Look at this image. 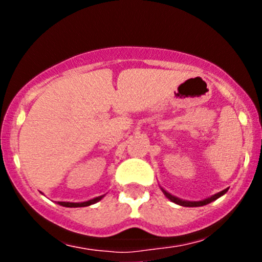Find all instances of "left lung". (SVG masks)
<instances>
[{
    "instance_id": "1",
    "label": "left lung",
    "mask_w": 262,
    "mask_h": 262,
    "mask_svg": "<svg viewBox=\"0 0 262 262\" xmlns=\"http://www.w3.org/2000/svg\"><path fill=\"white\" fill-rule=\"evenodd\" d=\"M161 190H162V192L165 194V196L167 198V199H170L172 203H175V204L181 205V207H191V208L192 207H203V205L209 204V203L214 202V200H216L218 198L223 196V195L226 194L227 191H228V189H224V190H222V191L216 192V194H214L210 198H207V199H204V200H199V202H189V200H182V199H180V198H178V196H175V195L170 194V192L166 191L163 187H161Z\"/></svg>"
}]
</instances>
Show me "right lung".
Returning a JSON list of instances; mask_svg holds the SVG:
<instances>
[{
  "mask_svg": "<svg viewBox=\"0 0 262 262\" xmlns=\"http://www.w3.org/2000/svg\"><path fill=\"white\" fill-rule=\"evenodd\" d=\"M105 195H101V196H96L94 199H90L87 202H82V203H71V202H58V204L62 205V207H67V208H81V207H89V205L95 204V203L100 202V200L104 198Z\"/></svg>",
  "mask_w": 262,
  "mask_h": 262,
  "instance_id": "1",
  "label": "right lung"
}]
</instances>
